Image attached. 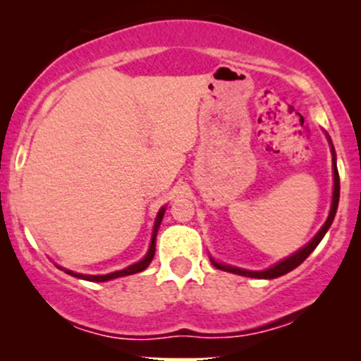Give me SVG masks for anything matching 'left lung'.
<instances>
[{
	"mask_svg": "<svg viewBox=\"0 0 361 361\" xmlns=\"http://www.w3.org/2000/svg\"><path fill=\"white\" fill-rule=\"evenodd\" d=\"M326 137H327V140H329L331 154H333V180H334V185H333V200H331L329 215H327L326 222L322 224V227H321V229H319V233L314 235V238L310 239V241L305 244L304 247H300L299 251H295V252H293V255H290L288 258L279 261V263H275V264H273V267L267 268V270H258V271L244 270V268L231 267V264L219 263V261H215L214 258H210V261H212V263H214V267H217L219 270L235 273V275H241V276H251V279H267V280H271V279H276V276L285 275V273L295 270V268L299 267L300 263H304L305 258H307L310 252L316 250L317 244L322 241V238H324L327 231H329L331 224H333V221H334V215H336L338 204H339V175H338V166H336V151H334L333 140H331L329 135L326 134Z\"/></svg>",
	"mask_w": 361,
	"mask_h": 361,
	"instance_id": "left-lung-1",
	"label": "left lung"
}]
</instances>
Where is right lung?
<instances>
[{
  "mask_svg": "<svg viewBox=\"0 0 361 361\" xmlns=\"http://www.w3.org/2000/svg\"><path fill=\"white\" fill-rule=\"evenodd\" d=\"M164 212H166V207H161L159 212L156 215V221H154V227H152V235H151V243H149V250L146 252V256H144L142 259L137 261V263L130 264V267L123 268V270H118V271H114V273H106V275H82V273H76V271H71V270H66V268H61V270H64L68 275L71 276H76V279H81V280H86V281H109V280H114V279H120V276H127V275H134V273H139L142 270H146L149 267V263H151L152 258H154V252H156V235H157V229H159L161 222H163V217H164Z\"/></svg>",
  "mask_w": 361,
  "mask_h": 361,
  "instance_id": "add662e5",
  "label": "right lung"
}]
</instances>
